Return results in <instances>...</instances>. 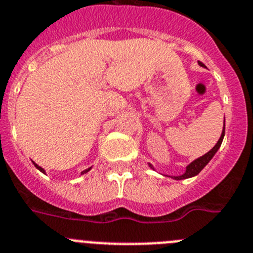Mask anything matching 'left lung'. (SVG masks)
<instances>
[{"label":"left lung","mask_w":253,"mask_h":253,"mask_svg":"<svg viewBox=\"0 0 253 253\" xmlns=\"http://www.w3.org/2000/svg\"><path fill=\"white\" fill-rule=\"evenodd\" d=\"M200 65L204 66L203 63L200 62ZM224 133H225V125H224L223 127V132H221V136H220V139H219V141L216 142V145H215L214 148L211 149V150L209 151V153H206L205 155H203V157H200L199 159L196 160H193L192 163L188 164L187 168H186V172L183 173L182 175H177V177H172V178L174 179H186V178H191V177H193V175H196L199 174L201 170L204 169V167L206 166V164L210 162V160L212 159V157L215 155V153L219 150V148H220V145H221V141H223V137H224ZM149 166L153 168V166L151 164H149ZM154 169V168H153Z\"/></svg>","instance_id":"left-lung-1"}]
</instances>
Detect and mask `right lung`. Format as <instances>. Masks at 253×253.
<instances>
[{
    "instance_id": "right-lung-1",
    "label": "right lung",
    "mask_w": 253,
    "mask_h": 253,
    "mask_svg": "<svg viewBox=\"0 0 253 253\" xmlns=\"http://www.w3.org/2000/svg\"><path fill=\"white\" fill-rule=\"evenodd\" d=\"M34 166L37 167V168H38L39 170H41V172H43V173H44V169L42 168V167H39L38 164H35V163H34ZM89 170H90V168H89V169H86V170H84V172H83V174H84V173H86V172H89Z\"/></svg>"
}]
</instances>
